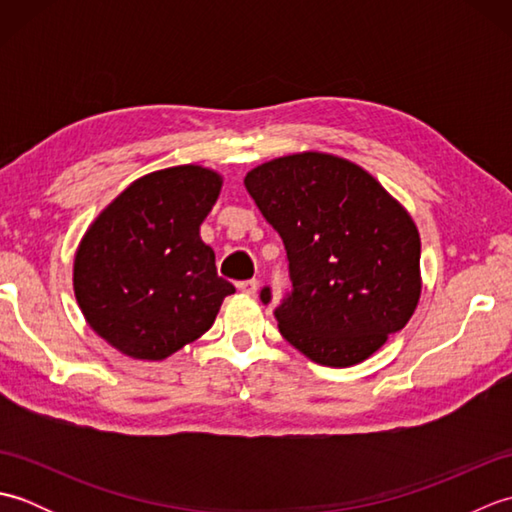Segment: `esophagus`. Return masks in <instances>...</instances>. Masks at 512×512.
Wrapping results in <instances>:
<instances>
[{
    "instance_id": "34e87169",
    "label": "esophagus",
    "mask_w": 512,
    "mask_h": 512,
    "mask_svg": "<svg viewBox=\"0 0 512 512\" xmlns=\"http://www.w3.org/2000/svg\"><path fill=\"white\" fill-rule=\"evenodd\" d=\"M237 288L244 292V295H257V290H259V281L257 279H246V281H239L237 284Z\"/></svg>"
}]
</instances>
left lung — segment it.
I'll return each instance as SVG.
<instances>
[{"label":"left lung","mask_w":512,"mask_h":512,"mask_svg":"<svg viewBox=\"0 0 512 512\" xmlns=\"http://www.w3.org/2000/svg\"><path fill=\"white\" fill-rule=\"evenodd\" d=\"M244 187L284 239L292 295L275 317L292 347L319 365L352 367L405 328L422 292L420 235L372 173L301 151L250 169Z\"/></svg>","instance_id":"1"}]
</instances>
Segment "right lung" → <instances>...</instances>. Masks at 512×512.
Masks as SVG:
<instances>
[{
	"label": "right lung",
	"instance_id": "obj_1",
	"mask_svg": "<svg viewBox=\"0 0 512 512\" xmlns=\"http://www.w3.org/2000/svg\"><path fill=\"white\" fill-rule=\"evenodd\" d=\"M224 178L178 165L134 180L85 231L74 297L90 328L136 361H162L211 328L235 288L217 277L200 226Z\"/></svg>",
	"mask_w": 512,
	"mask_h": 512
}]
</instances>
